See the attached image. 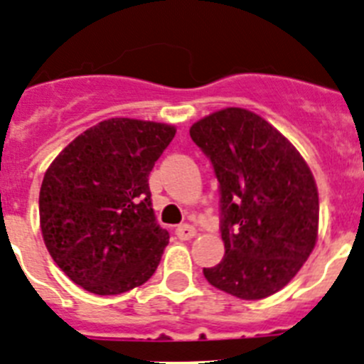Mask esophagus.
Listing matches in <instances>:
<instances>
[{
    "label": "esophagus",
    "instance_id": "obj_1",
    "mask_svg": "<svg viewBox=\"0 0 364 364\" xmlns=\"http://www.w3.org/2000/svg\"><path fill=\"white\" fill-rule=\"evenodd\" d=\"M196 228L190 227V225H179L178 228H176V235H178L179 239H192L196 237Z\"/></svg>",
    "mask_w": 364,
    "mask_h": 364
}]
</instances>
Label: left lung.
Segmentation results:
<instances>
[{
    "label": "left lung",
    "instance_id": "1",
    "mask_svg": "<svg viewBox=\"0 0 364 364\" xmlns=\"http://www.w3.org/2000/svg\"><path fill=\"white\" fill-rule=\"evenodd\" d=\"M221 192L225 257L203 268L212 287L264 299L294 279L319 228L316 179L296 146L247 109L228 107L190 127Z\"/></svg>",
    "mask_w": 364,
    "mask_h": 364
}]
</instances>
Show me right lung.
Returning a JSON list of instances; mask_svg holds the SVG:
<instances>
[{
    "label": "right lung",
    "mask_w": 364,
    "mask_h": 364,
    "mask_svg": "<svg viewBox=\"0 0 364 364\" xmlns=\"http://www.w3.org/2000/svg\"><path fill=\"white\" fill-rule=\"evenodd\" d=\"M174 136L165 123L112 117L80 134L45 172V247L88 292L123 294L158 268L170 235L156 223L149 174Z\"/></svg>",
    "instance_id": "right-lung-1"
}]
</instances>
